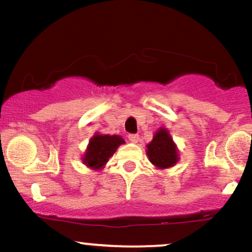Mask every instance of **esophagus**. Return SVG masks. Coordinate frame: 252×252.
Returning <instances> with one entry per match:
<instances>
[{"instance_id": "34e87169", "label": "esophagus", "mask_w": 252, "mask_h": 252, "mask_svg": "<svg viewBox=\"0 0 252 252\" xmlns=\"http://www.w3.org/2000/svg\"><path fill=\"white\" fill-rule=\"evenodd\" d=\"M128 138H129L130 142L137 143L138 140H140V136H138L137 134H129V135H128Z\"/></svg>"}]
</instances>
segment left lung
<instances>
[{
    "mask_svg": "<svg viewBox=\"0 0 252 252\" xmlns=\"http://www.w3.org/2000/svg\"><path fill=\"white\" fill-rule=\"evenodd\" d=\"M147 155L150 162L158 168H168L176 163L179 160L178 150L166 129L156 132L152 142L147 146Z\"/></svg>",
    "mask_w": 252,
    "mask_h": 252,
    "instance_id": "left-lung-1",
    "label": "left lung"
}]
</instances>
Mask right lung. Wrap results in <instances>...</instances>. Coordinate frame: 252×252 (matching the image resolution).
I'll list each match as a JSON object with an SVG mask.
<instances>
[{
    "mask_svg": "<svg viewBox=\"0 0 252 252\" xmlns=\"http://www.w3.org/2000/svg\"><path fill=\"white\" fill-rule=\"evenodd\" d=\"M122 143H124V140L117 135H94L90 141L83 158L84 163L94 169L100 168L108 162L109 158L114 155Z\"/></svg>",
    "mask_w": 252,
    "mask_h": 252,
    "instance_id": "obj_1",
    "label": "right lung"
}]
</instances>
